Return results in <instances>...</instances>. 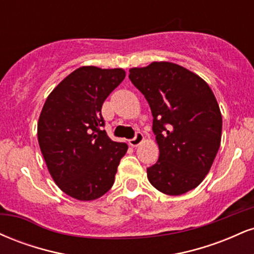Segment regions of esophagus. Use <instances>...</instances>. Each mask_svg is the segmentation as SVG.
<instances>
[{
	"mask_svg": "<svg viewBox=\"0 0 254 254\" xmlns=\"http://www.w3.org/2000/svg\"><path fill=\"white\" fill-rule=\"evenodd\" d=\"M143 138H144L143 133H142L141 131H137V132L135 133V137L130 139L129 143H130V145H132V147H137V145L143 141Z\"/></svg>",
	"mask_w": 254,
	"mask_h": 254,
	"instance_id": "esophagus-1",
	"label": "esophagus"
}]
</instances>
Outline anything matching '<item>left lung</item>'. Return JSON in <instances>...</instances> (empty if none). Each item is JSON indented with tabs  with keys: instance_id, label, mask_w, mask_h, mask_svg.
Returning <instances> with one entry per match:
<instances>
[{
	"instance_id": "1",
	"label": "left lung",
	"mask_w": 254,
	"mask_h": 254,
	"mask_svg": "<svg viewBox=\"0 0 254 254\" xmlns=\"http://www.w3.org/2000/svg\"><path fill=\"white\" fill-rule=\"evenodd\" d=\"M129 78L147 99L153 115L160 155L147 168L150 184L170 196L197 188L221 144L222 116L210 87L170 62L130 69Z\"/></svg>"
}]
</instances>
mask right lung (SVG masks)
Wrapping results in <instances>:
<instances>
[{
    "instance_id": "1",
    "label": "right lung",
    "mask_w": 254,
    "mask_h": 254,
    "mask_svg": "<svg viewBox=\"0 0 254 254\" xmlns=\"http://www.w3.org/2000/svg\"><path fill=\"white\" fill-rule=\"evenodd\" d=\"M125 77L123 69L81 66L46 99L38 122V142L48 170L64 193L93 200L112 188L127 143L103 130L104 101Z\"/></svg>"
}]
</instances>
